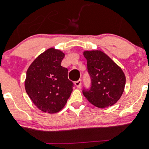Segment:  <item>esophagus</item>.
Here are the masks:
<instances>
[{
  "label": "esophagus",
  "mask_w": 149,
  "mask_h": 149,
  "mask_svg": "<svg viewBox=\"0 0 149 149\" xmlns=\"http://www.w3.org/2000/svg\"><path fill=\"white\" fill-rule=\"evenodd\" d=\"M75 85H76V86L77 87V88H80L81 85V81L79 80L77 81H76L75 82Z\"/></svg>",
  "instance_id": "1"
}]
</instances>
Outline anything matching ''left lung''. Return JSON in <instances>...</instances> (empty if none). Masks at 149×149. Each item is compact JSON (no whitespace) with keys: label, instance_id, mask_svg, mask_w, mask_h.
Segmentation results:
<instances>
[{"label":"left lung","instance_id":"1","mask_svg":"<svg viewBox=\"0 0 149 149\" xmlns=\"http://www.w3.org/2000/svg\"><path fill=\"white\" fill-rule=\"evenodd\" d=\"M83 54L91 80V88L83 91L84 97L97 107L103 109L112 106L124 91L126 81L124 72L102 50H85Z\"/></svg>","mask_w":149,"mask_h":149}]
</instances>
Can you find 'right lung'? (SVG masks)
Masks as SVG:
<instances>
[{
	"mask_svg": "<svg viewBox=\"0 0 149 149\" xmlns=\"http://www.w3.org/2000/svg\"><path fill=\"white\" fill-rule=\"evenodd\" d=\"M65 53L51 47L40 54L28 68L25 90L34 104L44 112L54 114L65 107L73 91L68 69L61 66Z\"/></svg>",
	"mask_w": 149,
	"mask_h": 149,
	"instance_id": "1",
	"label": "right lung"
}]
</instances>
